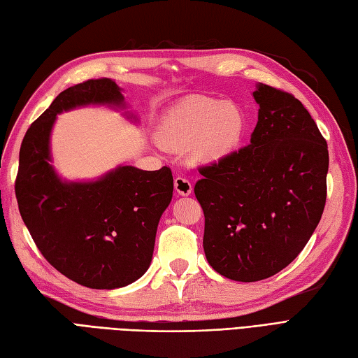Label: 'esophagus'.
Segmentation results:
<instances>
[{"instance_id":"34e87169","label":"esophagus","mask_w":358,"mask_h":358,"mask_svg":"<svg viewBox=\"0 0 358 358\" xmlns=\"http://www.w3.org/2000/svg\"><path fill=\"white\" fill-rule=\"evenodd\" d=\"M175 191H176V194H179V196H189L191 191H192L191 182L185 178L178 176L175 179Z\"/></svg>"}]
</instances>
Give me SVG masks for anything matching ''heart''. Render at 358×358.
<instances>
[{"label": "heart", "instance_id": "1", "mask_svg": "<svg viewBox=\"0 0 358 358\" xmlns=\"http://www.w3.org/2000/svg\"><path fill=\"white\" fill-rule=\"evenodd\" d=\"M245 115L236 103L192 96L164 113L157 127L161 146L185 150L196 166H217L239 149Z\"/></svg>", "mask_w": 358, "mask_h": 358}]
</instances>
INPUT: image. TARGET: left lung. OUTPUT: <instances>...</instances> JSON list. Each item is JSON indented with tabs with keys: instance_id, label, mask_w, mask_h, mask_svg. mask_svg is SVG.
<instances>
[{
	"instance_id": "1",
	"label": "left lung",
	"mask_w": 358,
	"mask_h": 358,
	"mask_svg": "<svg viewBox=\"0 0 358 358\" xmlns=\"http://www.w3.org/2000/svg\"><path fill=\"white\" fill-rule=\"evenodd\" d=\"M250 144L200 167L194 194L205 214L209 265L235 282H259L301 253L322 217L328 149L295 96L257 84Z\"/></svg>"
}]
</instances>
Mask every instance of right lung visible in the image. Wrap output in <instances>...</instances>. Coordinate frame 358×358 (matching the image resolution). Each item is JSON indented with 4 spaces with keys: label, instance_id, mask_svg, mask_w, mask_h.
Returning a JSON list of instances; mask_svg holds the SVG:
<instances>
[{
    "label": "right lung",
    "instance_id": "obj_1",
    "mask_svg": "<svg viewBox=\"0 0 358 358\" xmlns=\"http://www.w3.org/2000/svg\"><path fill=\"white\" fill-rule=\"evenodd\" d=\"M85 105L127 107L122 89L110 78L84 81L57 96L22 140L17 206L57 271L92 289L123 287L152 262L159 218L173 197V176L169 167L119 166L92 182L63 180L51 166V131L57 114Z\"/></svg>",
    "mask_w": 358,
    "mask_h": 358
}]
</instances>
